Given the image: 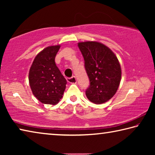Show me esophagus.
Returning a JSON list of instances; mask_svg holds the SVG:
<instances>
[{"instance_id": "1", "label": "esophagus", "mask_w": 155, "mask_h": 155, "mask_svg": "<svg viewBox=\"0 0 155 155\" xmlns=\"http://www.w3.org/2000/svg\"><path fill=\"white\" fill-rule=\"evenodd\" d=\"M67 81H68V82L70 83H72V84L77 83V78H76L74 76H72V77L70 78H68Z\"/></svg>"}]
</instances>
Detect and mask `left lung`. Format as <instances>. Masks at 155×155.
Wrapping results in <instances>:
<instances>
[{"label":"left lung","instance_id":"8db88e82","mask_svg":"<svg viewBox=\"0 0 155 155\" xmlns=\"http://www.w3.org/2000/svg\"><path fill=\"white\" fill-rule=\"evenodd\" d=\"M90 78L85 94L94 104L106 103L118 89L122 70L117 57L111 49L98 41L78 43Z\"/></svg>","mask_w":155,"mask_h":155}]
</instances>
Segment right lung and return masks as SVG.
Listing matches in <instances>:
<instances>
[{
  "label": "right lung",
  "mask_w": 155,
  "mask_h": 155,
  "mask_svg": "<svg viewBox=\"0 0 155 155\" xmlns=\"http://www.w3.org/2000/svg\"><path fill=\"white\" fill-rule=\"evenodd\" d=\"M59 48L60 45L48 46L39 52L28 73L33 95L43 104H57L65 90L67 81L54 61Z\"/></svg>",
  "instance_id": "add662e5"
}]
</instances>
